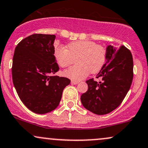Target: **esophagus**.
<instances>
[{
  "instance_id": "34e87169",
  "label": "esophagus",
  "mask_w": 148,
  "mask_h": 148,
  "mask_svg": "<svg viewBox=\"0 0 148 148\" xmlns=\"http://www.w3.org/2000/svg\"><path fill=\"white\" fill-rule=\"evenodd\" d=\"M71 83H72V84H73V85H76V84H78V83H79V82L75 81H71Z\"/></svg>"
}]
</instances>
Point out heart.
<instances>
[{
	"mask_svg": "<svg viewBox=\"0 0 148 148\" xmlns=\"http://www.w3.org/2000/svg\"><path fill=\"white\" fill-rule=\"evenodd\" d=\"M107 54L104 46L91 40H77L69 43L67 49L59 45L54 49L55 59L60 67H68L76 60L77 65L63 72L65 77L73 81L83 79L90 72H100L106 63Z\"/></svg>",
	"mask_w": 148,
	"mask_h": 148,
	"instance_id": "obj_1",
	"label": "heart"
}]
</instances>
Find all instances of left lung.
<instances>
[{"instance_id": "obj_1", "label": "left lung", "mask_w": 148, "mask_h": 148, "mask_svg": "<svg viewBox=\"0 0 148 148\" xmlns=\"http://www.w3.org/2000/svg\"><path fill=\"white\" fill-rule=\"evenodd\" d=\"M107 53V62L96 77L101 80H88V91L81 97L85 108L98 115L111 112L120 106L134 76L132 55L127 47L109 45Z\"/></svg>"}]
</instances>
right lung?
<instances>
[{"instance_id": "1", "label": "right lung", "mask_w": 148, "mask_h": 148, "mask_svg": "<svg viewBox=\"0 0 148 148\" xmlns=\"http://www.w3.org/2000/svg\"><path fill=\"white\" fill-rule=\"evenodd\" d=\"M56 36L34 34L16 47L12 74L14 87L23 104L36 114H45L59 105L70 80L54 74L59 69L54 56Z\"/></svg>"}]
</instances>
